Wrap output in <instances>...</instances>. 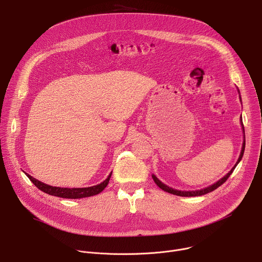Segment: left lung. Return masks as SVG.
<instances>
[{"label": "left lung", "mask_w": 262, "mask_h": 262, "mask_svg": "<svg viewBox=\"0 0 262 262\" xmlns=\"http://www.w3.org/2000/svg\"><path fill=\"white\" fill-rule=\"evenodd\" d=\"M239 92V91H238ZM241 122H242V126H243V132H244V135H245V128H244V124H243V120L241 118ZM245 146H246V140H245V137H244V142H243V147H242V151H241V155H239V158L236 162V164L234 165V167L225 175L223 178H221L219 181H216L215 183L207 186V188L205 189H202V190H197V191H178V190H175V189H172L170 188V186L166 185L165 183H163L156 175H152V178L155 180V182L157 183V185L159 186V188H161L163 191L167 192V193H170V194H173V195H176V196H181V197H196V196H202V195H205L207 193H210L212 191H214L215 189H217L220 185H222L224 182H225L228 177L232 174V172L234 171L235 167L237 166V164L241 162V160L243 159V156H244V151H245Z\"/></svg>", "instance_id": "obj_1"}]
</instances>
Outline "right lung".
Masks as SVG:
<instances>
[{
	"label": "right lung",
	"instance_id": "obj_1",
	"mask_svg": "<svg viewBox=\"0 0 262 262\" xmlns=\"http://www.w3.org/2000/svg\"><path fill=\"white\" fill-rule=\"evenodd\" d=\"M26 175L30 178V180L35 184V186H37L40 191L52 195V196H56V197H60V198H66V199H80V198H85V197H91L94 195L99 194L100 192H102L104 190L105 186L107 185L112 172L110 173V175L107 176V178L102 181L99 184L93 185V186H89V188H74V189H68V188H59V186H52L49 184H46L39 180L35 179L34 177H32L31 175H29L28 173H26Z\"/></svg>",
	"mask_w": 262,
	"mask_h": 262
}]
</instances>
